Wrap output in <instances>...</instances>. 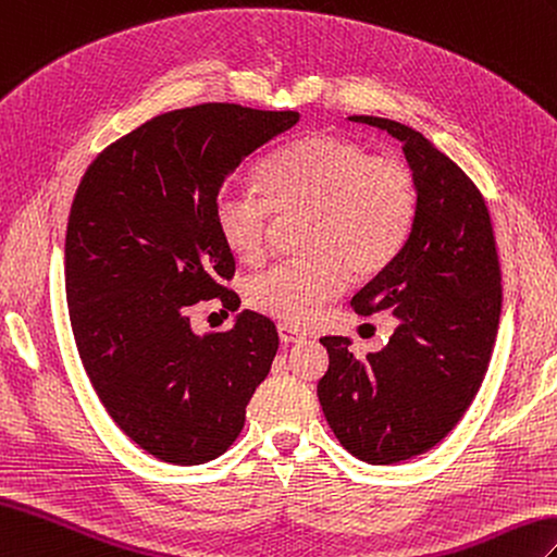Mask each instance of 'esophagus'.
Instances as JSON below:
<instances>
[{
  "mask_svg": "<svg viewBox=\"0 0 557 557\" xmlns=\"http://www.w3.org/2000/svg\"><path fill=\"white\" fill-rule=\"evenodd\" d=\"M277 334H280V342L282 344H294V342H301L304 339V334L296 330V327L287 325V322H280Z\"/></svg>",
  "mask_w": 557,
  "mask_h": 557,
  "instance_id": "esophagus-1",
  "label": "esophagus"
}]
</instances>
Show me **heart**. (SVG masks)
<instances>
[{"mask_svg":"<svg viewBox=\"0 0 557 557\" xmlns=\"http://www.w3.org/2000/svg\"><path fill=\"white\" fill-rule=\"evenodd\" d=\"M263 197L225 187L213 223L225 249L244 263L265 253L273 213L306 215V258L265 268L247 282V304L289 325H306L339 296L346 275L366 280L404 247L418 209L416 180L389 157L327 133L299 137L261 168Z\"/></svg>","mask_w":557,"mask_h":557,"instance_id":"b5f03b06","label":"heart"}]
</instances>
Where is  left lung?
I'll use <instances>...</instances> for the list:
<instances>
[{"instance_id": "obj_1", "label": "left lung", "mask_w": 557, "mask_h": 557, "mask_svg": "<svg viewBox=\"0 0 557 557\" xmlns=\"http://www.w3.org/2000/svg\"><path fill=\"white\" fill-rule=\"evenodd\" d=\"M404 145L418 209L394 261L360 289L358 315L398 320L382 351L358 360L348 337H325L318 398L342 446L370 465L420 456L454 430L480 389L500 318V268L480 189L412 127L348 115Z\"/></svg>"}]
</instances>
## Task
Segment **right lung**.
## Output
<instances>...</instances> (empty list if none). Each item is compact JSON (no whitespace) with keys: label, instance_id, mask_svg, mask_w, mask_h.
<instances>
[{"label":"right lung","instance_id":"right-lung-1","mask_svg":"<svg viewBox=\"0 0 557 557\" xmlns=\"http://www.w3.org/2000/svg\"><path fill=\"white\" fill-rule=\"evenodd\" d=\"M299 111L201 103L157 115L87 168L66 232L77 351L113 422L149 456L201 465L239 436L277 354L275 322L244 308L199 337L187 308L235 301L213 206L225 180ZM239 308V306H237Z\"/></svg>","mask_w":557,"mask_h":557}]
</instances>
